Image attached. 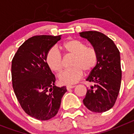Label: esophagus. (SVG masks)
<instances>
[{
    "instance_id": "1",
    "label": "esophagus",
    "mask_w": 134,
    "mask_h": 134,
    "mask_svg": "<svg viewBox=\"0 0 134 134\" xmlns=\"http://www.w3.org/2000/svg\"><path fill=\"white\" fill-rule=\"evenodd\" d=\"M75 87V86L74 85H67L66 86V88H67V90H70L71 89V88H73Z\"/></svg>"
}]
</instances>
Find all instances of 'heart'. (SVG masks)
<instances>
[{
  "instance_id": "obj_1",
  "label": "heart",
  "mask_w": 134,
  "mask_h": 134,
  "mask_svg": "<svg viewBox=\"0 0 134 134\" xmlns=\"http://www.w3.org/2000/svg\"><path fill=\"white\" fill-rule=\"evenodd\" d=\"M61 49L68 55H74L72 64L73 68L63 71L59 75V80L62 84L72 85L77 82L82 76L83 71L90 73L97 64V50L94 46H87L84 41L70 39L62 44ZM46 62L48 67L55 72H60L63 69V57L55 47L48 51Z\"/></svg>"
}]
</instances>
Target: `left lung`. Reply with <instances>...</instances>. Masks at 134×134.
<instances>
[{
    "label": "left lung",
    "mask_w": 134,
    "mask_h": 134,
    "mask_svg": "<svg viewBox=\"0 0 134 134\" xmlns=\"http://www.w3.org/2000/svg\"><path fill=\"white\" fill-rule=\"evenodd\" d=\"M97 49L99 60L86 80L94 85L88 88L83 103L90 111L103 113L115 103L121 80L119 51L112 40L97 31L80 33Z\"/></svg>",
    "instance_id": "8db88e82"
}]
</instances>
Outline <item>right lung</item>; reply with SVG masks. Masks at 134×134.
I'll return each instance as SVG.
<instances>
[{
    "mask_svg": "<svg viewBox=\"0 0 134 134\" xmlns=\"http://www.w3.org/2000/svg\"><path fill=\"white\" fill-rule=\"evenodd\" d=\"M61 35H35L19 48L12 60L14 92L27 115L38 120L54 118L58 112L66 86H55V78L46 62L48 51Z\"/></svg>",
    "mask_w": 134,
    "mask_h": 134,
    "instance_id": "add662e5",
    "label": "right lung"
}]
</instances>
